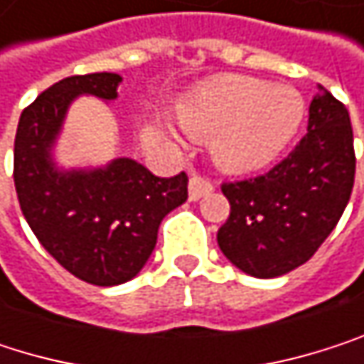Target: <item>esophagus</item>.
I'll return each instance as SVG.
<instances>
[{
  "instance_id": "esophagus-1",
  "label": "esophagus",
  "mask_w": 364,
  "mask_h": 364,
  "mask_svg": "<svg viewBox=\"0 0 364 364\" xmlns=\"http://www.w3.org/2000/svg\"><path fill=\"white\" fill-rule=\"evenodd\" d=\"M211 192H213V183H211V181H207V178H203L198 174H194L190 178V200L192 203L200 200L203 196H207Z\"/></svg>"
}]
</instances>
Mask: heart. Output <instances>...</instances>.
Here are the masks:
<instances>
[{
	"label": "heart",
	"mask_w": 364,
	"mask_h": 364,
	"mask_svg": "<svg viewBox=\"0 0 364 364\" xmlns=\"http://www.w3.org/2000/svg\"><path fill=\"white\" fill-rule=\"evenodd\" d=\"M305 119V97L290 85L226 74L194 87L178 102L188 136L211 140L213 157L228 172H252L275 161ZM174 138L176 132L168 129Z\"/></svg>",
	"instance_id": "1"
}]
</instances>
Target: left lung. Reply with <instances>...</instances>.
<instances>
[{
	"label": "left lung",
	"mask_w": 364,
	"mask_h": 364,
	"mask_svg": "<svg viewBox=\"0 0 364 364\" xmlns=\"http://www.w3.org/2000/svg\"><path fill=\"white\" fill-rule=\"evenodd\" d=\"M354 170L350 112L320 87L294 151L267 174L222 186L230 203V218L218 232L222 254L260 279L305 264L343 215Z\"/></svg>",
	"instance_id": "8db88e82"
}]
</instances>
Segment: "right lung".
Masks as SVG:
<instances>
[{"mask_svg":"<svg viewBox=\"0 0 364 364\" xmlns=\"http://www.w3.org/2000/svg\"><path fill=\"white\" fill-rule=\"evenodd\" d=\"M112 72L70 76L29 104L14 138V188L42 247L93 286L129 282L146 264L161 220L188 200V174L161 178L129 157L97 168H61L55 144L78 95L117 100Z\"/></svg>","mask_w":364,"mask_h":364,"instance_id":"1","label":"right lung"}]
</instances>
